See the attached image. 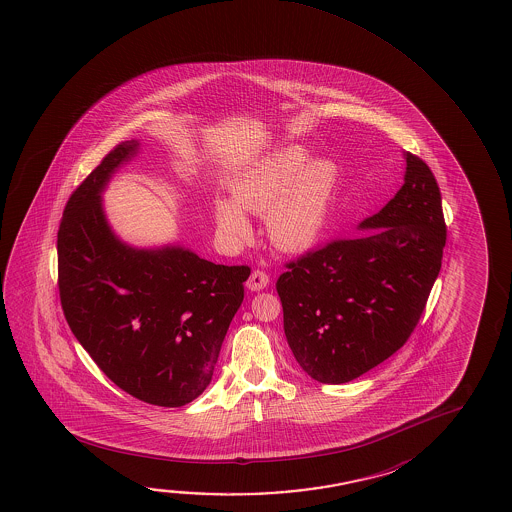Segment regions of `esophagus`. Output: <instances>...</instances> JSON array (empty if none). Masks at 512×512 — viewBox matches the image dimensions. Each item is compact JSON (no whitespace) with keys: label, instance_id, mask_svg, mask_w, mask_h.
Instances as JSON below:
<instances>
[{"label":"esophagus","instance_id":"obj_1","mask_svg":"<svg viewBox=\"0 0 512 512\" xmlns=\"http://www.w3.org/2000/svg\"><path fill=\"white\" fill-rule=\"evenodd\" d=\"M269 284V275L266 271H262V269H255L250 278H248V282H246V287L248 289H252V291H262L266 285Z\"/></svg>","mask_w":512,"mask_h":512}]
</instances>
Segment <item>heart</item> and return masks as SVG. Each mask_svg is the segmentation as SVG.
<instances>
[{
    "mask_svg": "<svg viewBox=\"0 0 512 512\" xmlns=\"http://www.w3.org/2000/svg\"><path fill=\"white\" fill-rule=\"evenodd\" d=\"M339 184L337 166L309 160L302 146H282L255 160L232 184L230 200H219L214 218L221 234L243 243L252 234L244 210L266 214L269 239L282 250H303L327 227Z\"/></svg>",
    "mask_w": 512,
    "mask_h": 512,
    "instance_id": "1",
    "label": "heart"
}]
</instances>
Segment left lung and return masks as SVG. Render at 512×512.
<instances>
[{
    "mask_svg": "<svg viewBox=\"0 0 512 512\" xmlns=\"http://www.w3.org/2000/svg\"><path fill=\"white\" fill-rule=\"evenodd\" d=\"M405 182L364 219L369 234L336 239L285 264L277 280L294 359L321 384L361 377L411 337L446 244L441 191L418 155Z\"/></svg>",
    "mask_w": 512,
    "mask_h": 512,
    "instance_id": "1",
    "label": "left lung"
}]
</instances>
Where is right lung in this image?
Here are the masks:
<instances>
[{"label": "right lung", "instance_id": "right-lung-1", "mask_svg": "<svg viewBox=\"0 0 512 512\" xmlns=\"http://www.w3.org/2000/svg\"><path fill=\"white\" fill-rule=\"evenodd\" d=\"M139 141L110 150L69 196L57 234L60 305L96 366L125 393L182 407L209 386L248 266H223L180 246L121 243L101 191Z\"/></svg>", "mask_w": 512, "mask_h": 512}]
</instances>
